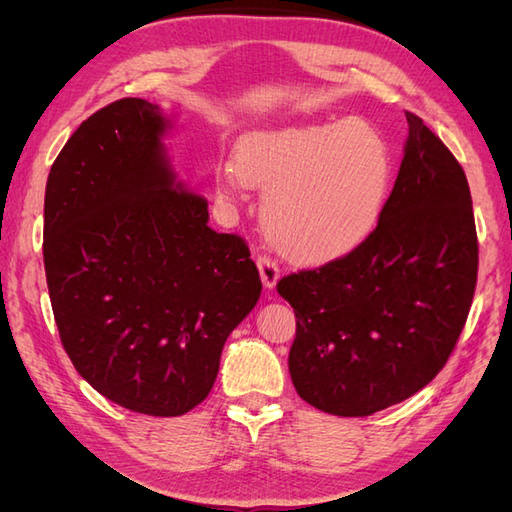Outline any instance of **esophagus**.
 <instances>
[{
    "label": "esophagus",
    "instance_id": "obj_1",
    "mask_svg": "<svg viewBox=\"0 0 512 512\" xmlns=\"http://www.w3.org/2000/svg\"><path fill=\"white\" fill-rule=\"evenodd\" d=\"M256 265L260 271V280L265 284V288H275L277 280H280V267L275 265V260H271L269 256H258Z\"/></svg>",
    "mask_w": 512,
    "mask_h": 512
}]
</instances>
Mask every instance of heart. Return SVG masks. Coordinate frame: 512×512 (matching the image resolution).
I'll return each instance as SVG.
<instances>
[{"mask_svg": "<svg viewBox=\"0 0 512 512\" xmlns=\"http://www.w3.org/2000/svg\"><path fill=\"white\" fill-rule=\"evenodd\" d=\"M222 188H260L262 224L292 260L324 262L361 245L376 228L391 183V153L363 119L262 130L241 138Z\"/></svg>", "mask_w": 512, "mask_h": 512, "instance_id": "1", "label": "heart"}]
</instances>
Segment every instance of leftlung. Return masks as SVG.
<instances>
[{
    "mask_svg": "<svg viewBox=\"0 0 512 512\" xmlns=\"http://www.w3.org/2000/svg\"><path fill=\"white\" fill-rule=\"evenodd\" d=\"M378 226L342 258L282 277L297 335L294 389L335 416H369L427 386L466 324L478 241L466 173L421 117Z\"/></svg>",
    "mask_w": 512,
    "mask_h": 512,
    "instance_id": "obj_1",
    "label": "left lung"
}]
</instances>
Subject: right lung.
I'll return each instance as SVG.
<instances>
[{"mask_svg":"<svg viewBox=\"0 0 512 512\" xmlns=\"http://www.w3.org/2000/svg\"><path fill=\"white\" fill-rule=\"evenodd\" d=\"M158 104L123 98L85 119L51 166L44 271L76 371L115 404L181 416L213 389L226 337L252 312L250 247L215 232L177 181Z\"/></svg>","mask_w":512,"mask_h":512,"instance_id":"1","label":"right lung"}]
</instances>
